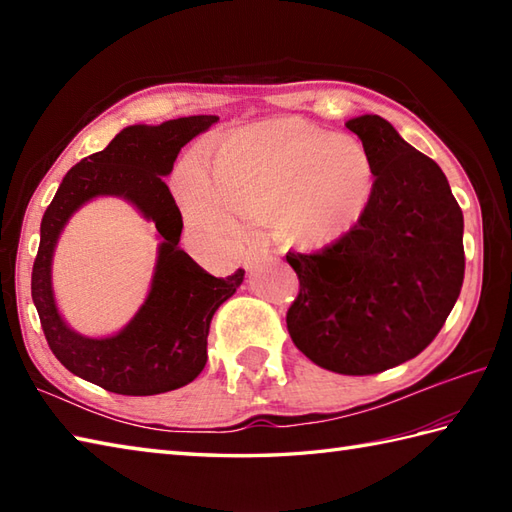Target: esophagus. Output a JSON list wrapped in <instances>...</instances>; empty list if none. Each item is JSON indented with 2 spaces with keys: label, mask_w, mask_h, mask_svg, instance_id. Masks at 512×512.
<instances>
[{
  "label": "esophagus",
  "mask_w": 512,
  "mask_h": 512,
  "mask_svg": "<svg viewBox=\"0 0 512 512\" xmlns=\"http://www.w3.org/2000/svg\"><path fill=\"white\" fill-rule=\"evenodd\" d=\"M270 259H273L270 250H266V248H248L246 255H244V268L248 270V273H253V270H257L262 264L270 262Z\"/></svg>",
  "instance_id": "obj_1"
}]
</instances>
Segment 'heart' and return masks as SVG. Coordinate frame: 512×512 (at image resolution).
Returning <instances> with one entry per match:
<instances>
[{
    "label": "heart",
    "instance_id": "heart-1",
    "mask_svg": "<svg viewBox=\"0 0 512 512\" xmlns=\"http://www.w3.org/2000/svg\"><path fill=\"white\" fill-rule=\"evenodd\" d=\"M374 187V162L356 138L299 118L237 129L211 160L195 151L178 171L193 228L231 237L237 216L259 222L273 211L275 231L299 246L339 242L365 217Z\"/></svg>",
    "mask_w": 512,
    "mask_h": 512
}]
</instances>
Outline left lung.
Returning a JSON list of instances; mask_svg holds the SVG:
<instances>
[{"mask_svg": "<svg viewBox=\"0 0 512 512\" xmlns=\"http://www.w3.org/2000/svg\"><path fill=\"white\" fill-rule=\"evenodd\" d=\"M345 127L374 162V198L339 242L310 255L288 250L299 297L286 323L312 363L365 376L436 339L462 290L464 217L442 169L385 118L363 114Z\"/></svg>", "mask_w": 512, "mask_h": 512, "instance_id": "obj_1", "label": "left lung"}]
</instances>
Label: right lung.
<instances>
[{"mask_svg":"<svg viewBox=\"0 0 512 512\" xmlns=\"http://www.w3.org/2000/svg\"><path fill=\"white\" fill-rule=\"evenodd\" d=\"M217 116H184L160 125H129L103 151L65 173L41 220L32 266V301L52 354L88 383L123 396H154L189 385L206 365L215 310L244 281V270L217 279L178 246L182 215L165 184L180 149ZM123 197L157 224L159 257L148 299L125 329L85 337L60 317L51 288V257L69 217L94 197Z\"/></svg>","mask_w":512,"mask_h":512,"instance_id":"obj_1","label":"right lung"}]
</instances>
